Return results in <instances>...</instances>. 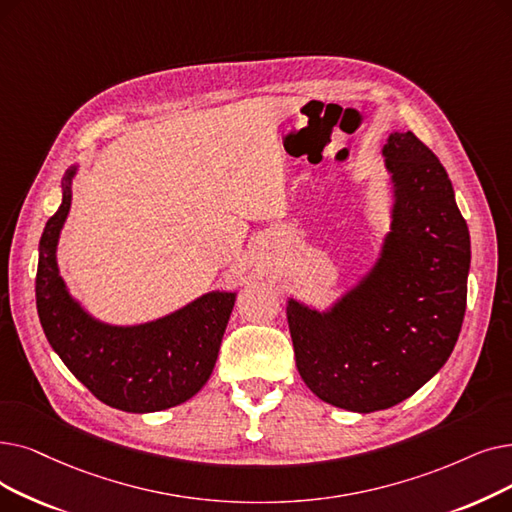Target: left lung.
Instances as JSON below:
<instances>
[{
	"mask_svg": "<svg viewBox=\"0 0 512 512\" xmlns=\"http://www.w3.org/2000/svg\"><path fill=\"white\" fill-rule=\"evenodd\" d=\"M383 154L395 203L379 261L324 314L295 299L286 307L305 385L364 414L404 402L448 362L471 268L469 228L433 150L395 131Z\"/></svg>",
	"mask_w": 512,
	"mask_h": 512,
	"instance_id": "8db88e82",
	"label": "left lung"
}]
</instances>
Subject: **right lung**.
Listing matches in <instances>:
<instances>
[{
	"instance_id": "add662e5",
	"label": "right lung",
	"mask_w": 512,
	"mask_h": 512,
	"mask_svg": "<svg viewBox=\"0 0 512 512\" xmlns=\"http://www.w3.org/2000/svg\"><path fill=\"white\" fill-rule=\"evenodd\" d=\"M73 175L75 167L64 175L62 205L39 240L35 297L41 328L66 368L106 406L144 414L182 404L209 381L236 293H207L140 326L94 320L66 291L56 265Z\"/></svg>"
}]
</instances>
